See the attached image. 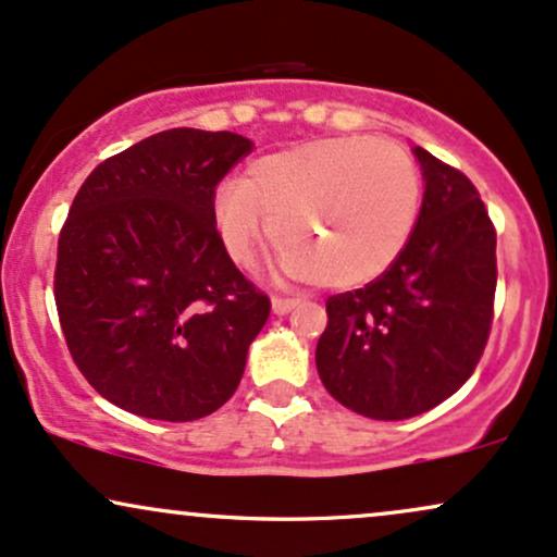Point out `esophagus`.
<instances>
[{"label":"esophagus","mask_w":557,"mask_h":557,"mask_svg":"<svg viewBox=\"0 0 557 557\" xmlns=\"http://www.w3.org/2000/svg\"><path fill=\"white\" fill-rule=\"evenodd\" d=\"M298 306V298H285V296H272V311L274 314H287V311H293Z\"/></svg>","instance_id":"obj_1"}]
</instances>
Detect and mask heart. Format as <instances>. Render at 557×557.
Segmentation results:
<instances>
[{
	"instance_id": "obj_1",
	"label": "heart",
	"mask_w": 557,
	"mask_h": 557,
	"mask_svg": "<svg viewBox=\"0 0 557 557\" xmlns=\"http://www.w3.org/2000/svg\"><path fill=\"white\" fill-rule=\"evenodd\" d=\"M419 201V168L403 146L332 136L261 157L243 181L222 183L214 220L235 261L274 235L287 277L359 287L400 257Z\"/></svg>"
}]
</instances>
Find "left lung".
<instances>
[{"label":"left lung","instance_id":"8db88e82","mask_svg":"<svg viewBox=\"0 0 557 557\" xmlns=\"http://www.w3.org/2000/svg\"><path fill=\"white\" fill-rule=\"evenodd\" d=\"M424 201L400 257L359 290L327 298L317 369L337 403L398 421L474 374L495 314L497 233L474 183L413 149Z\"/></svg>","mask_w":557,"mask_h":557}]
</instances>
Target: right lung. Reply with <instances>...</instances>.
<instances>
[{
	"label": "right lung",
	"instance_id": "1",
	"mask_svg": "<svg viewBox=\"0 0 557 557\" xmlns=\"http://www.w3.org/2000/svg\"><path fill=\"white\" fill-rule=\"evenodd\" d=\"M251 140L172 127L96 168L57 240L54 304L75 367L101 398L159 421H194L240 385L270 317L227 257L216 185Z\"/></svg>",
	"mask_w": 557,
	"mask_h": 557
}]
</instances>
